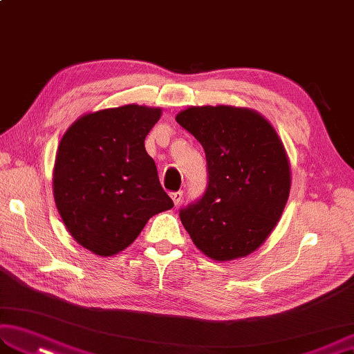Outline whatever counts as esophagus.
<instances>
[{
	"label": "esophagus",
	"mask_w": 354,
	"mask_h": 354,
	"mask_svg": "<svg viewBox=\"0 0 354 354\" xmlns=\"http://www.w3.org/2000/svg\"><path fill=\"white\" fill-rule=\"evenodd\" d=\"M170 198H171V201H173V204H175V205H179V204H181V201H183V192H175V193H171V194H170Z\"/></svg>",
	"instance_id": "1"
}]
</instances>
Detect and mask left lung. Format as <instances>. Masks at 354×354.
Returning <instances> with one entry per match:
<instances>
[{
  "mask_svg": "<svg viewBox=\"0 0 354 354\" xmlns=\"http://www.w3.org/2000/svg\"><path fill=\"white\" fill-rule=\"evenodd\" d=\"M176 122L205 150L204 196L179 217L207 257L225 261L251 254L280 221L290 192L283 142L259 112L234 106H190Z\"/></svg>",
  "mask_w": 354,
  "mask_h": 354,
  "instance_id": "8db88e82",
  "label": "left lung"
}]
</instances>
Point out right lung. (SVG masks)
Masks as SVG:
<instances>
[{
    "label": "right lung",
    "mask_w": 354,
    "mask_h": 354,
    "mask_svg": "<svg viewBox=\"0 0 354 354\" xmlns=\"http://www.w3.org/2000/svg\"><path fill=\"white\" fill-rule=\"evenodd\" d=\"M160 108L124 104L82 115L59 142L53 194L66 230L102 257L126 250L150 217L170 209L145 140Z\"/></svg>",
    "instance_id": "1"
}]
</instances>
